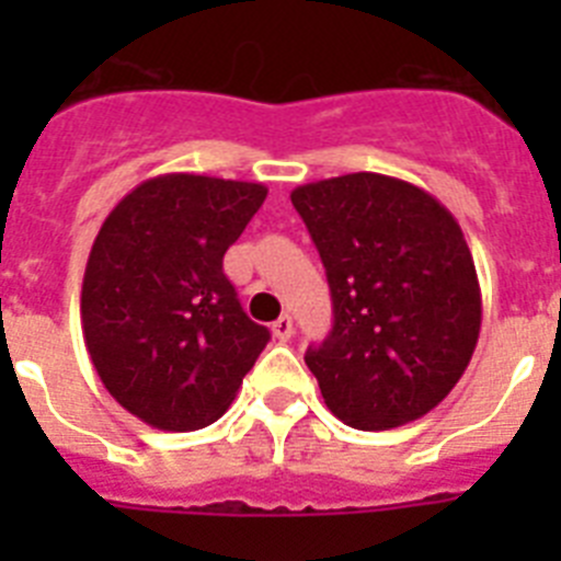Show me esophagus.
<instances>
[{
  "label": "esophagus",
  "instance_id": "1",
  "mask_svg": "<svg viewBox=\"0 0 561 561\" xmlns=\"http://www.w3.org/2000/svg\"><path fill=\"white\" fill-rule=\"evenodd\" d=\"M272 334H275L280 342H289L291 334H295V325H291V317H289V314H280V317H277L275 323H272Z\"/></svg>",
  "mask_w": 561,
  "mask_h": 561
}]
</instances>
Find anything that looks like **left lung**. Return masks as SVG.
<instances>
[{
	"mask_svg": "<svg viewBox=\"0 0 561 561\" xmlns=\"http://www.w3.org/2000/svg\"><path fill=\"white\" fill-rule=\"evenodd\" d=\"M323 257L334 329L306 351L325 408L356 430H390L447 399L480 336V284L453 213L385 173L291 191Z\"/></svg>",
	"mask_w": 561,
	"mask_h": 561,
	"instance_id": "1",
	"label": "left lung"
}]
</instances>
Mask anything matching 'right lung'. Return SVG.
<instances>
[{
    "label": "right lung",
    "mask_w": 561,
    "mask_h": 561,
    "mask_svg": "<svg viewBox=\"0 0 561 561\" xmlns=\"http://www.w3.org/2000/svg\"><path fill=\"white\" fill-rule=\"evenodd\" d=\"M264 199L261 182L162 173L101 225L83 272V340L103 388L148 427L191 433L221 419L270 342L221 270Z\"/></svg>",
    "instance_id": "obj_1"
}]
</instances>
